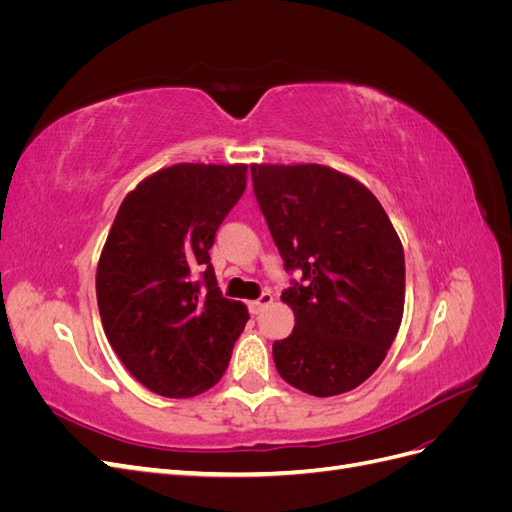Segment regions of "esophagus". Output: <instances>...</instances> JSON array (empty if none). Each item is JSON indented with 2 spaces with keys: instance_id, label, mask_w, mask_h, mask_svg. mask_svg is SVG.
I'll list each match as a JSON object with an SVG mask.
<instances>
[{
  "instance_id": "1",
  "label": "esophagus",
  "mask_w": 512,
  "mask_h": 512,
  "mask_svg": "<svg viewBox=\"0 0 512 512\" xmlns=\"http://www.w3.org/2000/svg\"><path fill=\"white\" fill-rule=\"evenodd\" d=\"M271 303H273V294H271V292H262L256 301H252V303H250L252 314H260L262 309H265V307H267V305H271Z\"/></svg>"
}]
</instances>
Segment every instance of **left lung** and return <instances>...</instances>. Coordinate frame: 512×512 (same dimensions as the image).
<instances>
[{
	"instance_id": "1",
	"label": "left lung",
	"mask_w": 512,
	"mask_h": 512,
	"mask_svg": "<svg viewBox=\"0 0 512 512\" xmlns=\"http://www.w3.org/2000/svg\"><path fill=\"white\" fill-rule=\"evenodd\" d=\"M258 207L288 271L294 329L273 344L280 376L307 395L363 384L404 318L406 260L389 215L361 181L322 164H252Z\"/></svg>"
}]
</instances>
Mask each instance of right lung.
I'll return each mask as SVG.
<instances>
[{
	"instance_id": "obj_1",
	"label": "right lung",
	"mask_w": 512,
	"mask_h": 512,
	"mask_svg": "<svg viewBox=\"0 0 512 512\" xmlns=\"http://www.w3.org/2000/svg\"><path fill=\"white\" fill-rule=\"evenodd\" d=\"M245 164H175L123 198L98 260L104 333L130 374L162 397L220 382L250 314L222 297L209 250L245 190Z\"/></svg>"
}]
</instances>
